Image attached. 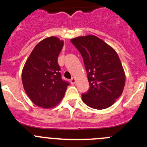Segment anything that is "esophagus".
Returning <instances> with one entry per match:
<instances>
[{
	"label": "esophagus",
	"instance_id": "1",
	"mask_svg": "<svg viewBox=\"0 0 147 147\" xmlns=\"http://www.w3.org/2000/svg\"><path fill=\"white\" fill-rule=\"evenodd\" d=\"M70 82H71V84H75V83H76V79H75V78H72V79L70 80Z\"/></svg>",
	"mask_w": 147,
	"mask_h": 147
}]
</instances>
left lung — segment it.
<instances>
[{"instance_id": "8db88e82", "label": "left lung", "mask_w": 147, "mask_h": 147, "mask_svg": "<svg viewBox=\"0 0 147 147\" xmlns=\"http://www.w3.org/2000/svg\"><path fill=\"white\" fill-rule=\"evenodd\" d=\"M82 55L90 88L82 94L90 107L104 109L112 106L122 94L125 73L117 53L111 46L94 35L71 39Z\"/></svg>"}]
</instances>
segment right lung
I'll return each instance as SVG.
<instances>
[{
    "label": "right lung",
    "instance_id": "1",
    "mask_svg": "<svg viewBox=\"0 0 147 147\" xmlns=\"http://www.w3.org/2000/svg\"><path fill=\"white\" fill-rule=\"evenodd\" d=\"M64 42L49 37L38 43L26 60L22 81L26 94L37 106L53 107L62 100L69 82L62 79L57 57Z\"/></svg>",
    "mask_w": 147,
    "mask_h": 147
}]
</instances>
